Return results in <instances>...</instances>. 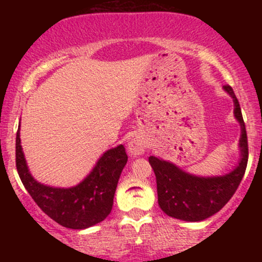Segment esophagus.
Segmentation results:
<instances>
[{"instance_id": "esophagus-1", "label": "esophagus", "mask_w": 262, "mask_h": 262, "mask_svg": "<svg viewBox=\"0 0 262 262\" xmlns=\"http://www.w3.org/2000/svg\"><path fill=\"white\" fill-rule=\"evenodd\" d=\"M145 149V143L139 138H134L128 143V150L132 155H140Z\"/></svg>"}]
</instances>
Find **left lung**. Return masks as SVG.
Wrapping results in <instances>:
<instances>
[{"label": "left lung", "instance_id": "1", "mask_svg": "<svg viewBox=\"0 0 262 262\" xmlns=\"http://www.w3.org/2000/svg\"><path fill=\"white\" fill-rule=\"evenodd\" d=\"M224 90L233 97L234 114L242 125V160L239 166L221 177H197L183 172L173 164L150 156L149 164L156 177L159 206L170 217L187 222L207 219L229 202L244 177L249 158L245 123L233 89L225 85Z\"/></svg>", "mask_w": 262, "mask_h": 262}]
</instances>
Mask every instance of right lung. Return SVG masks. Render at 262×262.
<instances>
[{"label":"right lung","instance_id":"1","mask_svg":"<svg viewBox=\"0 0 262 262\" xmlns=\"http://www.w3.org/2000/svg\"><path fill=\"white\" fill-rule=\"evenodd\" d=\"M128 155L123 145L102 155L92 172L80 185L54 188L40 185L27 167L20 146L19 130L16 137V166L23 186L47 215L70 229H85L100 223L112 210L113 197Z\"/></svg>","mask_w":262,"mask_h":262}]
</instances>
